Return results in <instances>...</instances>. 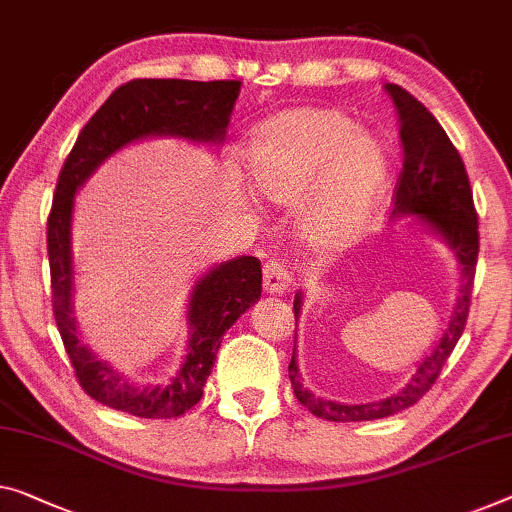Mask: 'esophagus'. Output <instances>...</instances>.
Segmentation results:
<instances>
[{
    "mask_svg": "<svg viewBox=\"0 0 512 512\" xmlns=\"http://www.w3.org/2000/svg\"><path fill=\"white\" fill-rule=\"evenodd\" d=\"M290 286V277L286 265L279 261H267L263 267V288L272 295H283Z\"/></svg>",
    "mask_w": 512,
    "mask_h": 512,
    "instance_id": "1",
    "label": "esophagus"
}]
</instances>
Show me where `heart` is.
Listing matches in <instances>:
<instances>
[{
	"mask_svg": "<svg viewBox=\"0 0 512 512\" xmlns=\"http://www.w3.org/2000/svg\"><path fill=\"white\" fill-rule=\"evenodd\" d=\"M240 171L258 201L297 208L306 245L338 254L371 222L389 180V153L338 109L293 107L247 132Z\"/></svg>",
	"mask_w": 512,
	"mask_h": 512,
	"instance_id": "1",
	"label": "heart"
}]
</instances>
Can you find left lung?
Wrapping results in <instances>:
<instances>
[{"instance_id":"8db88e82","label":"left lung","mask_w":512,"mask_h":512,"mask_svg":"<svg viewBox=\"0 0 512 512\" xmlns=\"http://www.w3.org/2000/svg\"><path fill=\"white\" fill-rule=\"evenodd\" d=\"M384 91L389 93L393 105H396L400 141H403V171H400L396 192H393V203H396L393 215L414 217L423 229L437 235L453 251L460 267V293L439 343L432 345L428 355L419 361L414 375L407 380L403 389L389 398L375 400V403L345 405L336 403V400L313 396L309 389H304L300 366H297V352L293 348L288 375L295 396L304 407H309L311 414L325 421L345 423L384 419V416L398 414L419 403V398L426 396L428 389L435 384L446 359L451 357L455 343L465 332L471 290H474L478 261V217L465 162H462L458 148L451 144L439 121L412 93H407L398 84H387ZM293 309L297 320L302 309V293L295 295Z\"/></svg>"}]
</instances>
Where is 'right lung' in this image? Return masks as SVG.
<instances>
[{"instance_id":"obj_1","label":"right lung","mask_w":512,"mask_h":512,"mask_svg":"<svg viewBox=\"0 0 512 512\" xmlns=\"http://www.w3.org/2000/svg\"><path fill=\"white\" fill-rule=\"evenodd\" d=\"M240 86L238 80H132L123 84L84 125L59 174L47 217L54 320L82 389L112 410L141 419H174L199 403L222 336L249 306L261 300V261L238 256L201 274L187 304L190 338L178 373L162 384H137L102 361L77 329L73 316L75 194L107 157L135 141L176 137L219 146L226 137Z\"/></svg>"}]
</instances>
